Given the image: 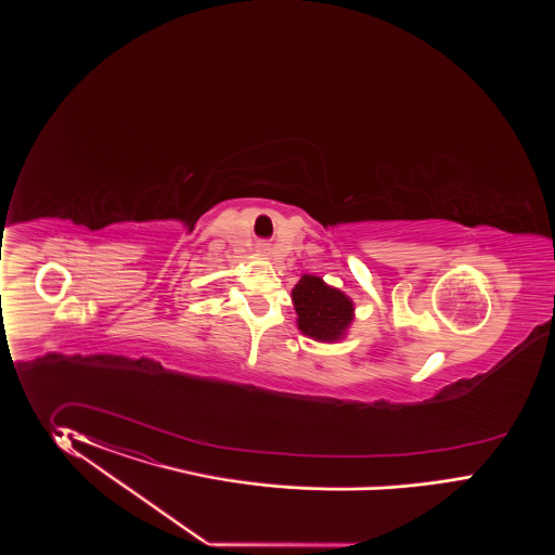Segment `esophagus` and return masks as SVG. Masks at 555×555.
Listing matches in <instances>:
<instances>
[{"instance_id":"obj_1","label":"esophagus","mask_w":555,"mask_h":555,"mask_svg":"<svg viewBox=\"0 0 555 555\" xmlns=\"http://www.w3.org/2000/svg\"><path fill=\"white\" fill-rule=\"evenodd\" d=\"M269 244H264V242H262V244H260V246H258V253H262V254H269Z\"/></svg>"}]
</instances>
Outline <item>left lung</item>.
Instances as JSON below:
<instances>
[{
	"label": "left lung",
	"mask_w": 555,
	"mask_h": 555,
	"mask_svg": "<svg viewBox=\"0 0 555 555\" xmlns=\"http://www.w3.org/2000/svg\"><path fill=\"white\" fill-rule=\"evenodd\" d=\"M293 302L299 330L320 341L339 339L352 321V301L341 291L325 285L320 276L305 274L293 288Z\"/></svg>",
	"instance_id": "1"
}]
</instances>
